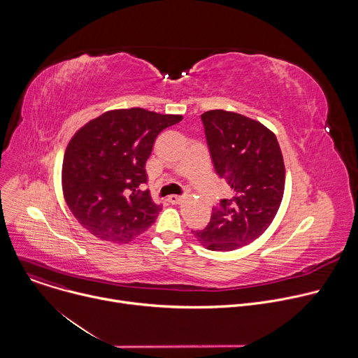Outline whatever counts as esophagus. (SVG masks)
Masks as SVG:
<instances>
[{
    "label": "esophagus",
    "instance_id": "34e87169",
    "mask_svg": "<svg viewBox=\"0 0 358 358\" xmlns=\"http://www.w3.org/2000/svg\"><path fill=\"white\" fill-rule=\"evenodd\" d=\"M167 201H169L170 203H173V206H177V203H181V202L184 201V196H180V195H170V196L167 198Z\"/></svg>",
    "mask_w": 358,
    "mask_h": 358
}]
</instances>
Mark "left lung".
Returning <instances> with one entry per match:
<instances>
[{
    "instance_id": "obj_1",
    "label": "left lung",
    "mask_w": 358,
    "mask_h": 358,
    "mask_svg": "<svg viewBox=\"0 0 358 358\" xmlns=\"http://www.w3.org/2000/svg\"><path fill=\"white\" fill-rule=\"evenodd\" d=\"M217 174L232 196L213 210L196 241L210 250L229 252L258 239L272 224L285 192V163L273 131L261 122L227 110L201 115Z\"/></svg>"
}]
</instances>
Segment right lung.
<instances>
[{"instance_id":"right-lung-1","label":"right lung","mask_w":358,"mask_h":358,"mask_svg":"<svg viewBox=\"0 0 358 358\" xmlns=\"http://www.w3.org/2000/svg\"><path fill=\"white\" fill-rule=\"evenodd\" d=\"M182 120L141 108L109 110L71 138L62 164V189L79 224L99 239L127 242L155 224L160 203L150 191L145 162L156 137Z\"/></svg>"}]
</instances>
